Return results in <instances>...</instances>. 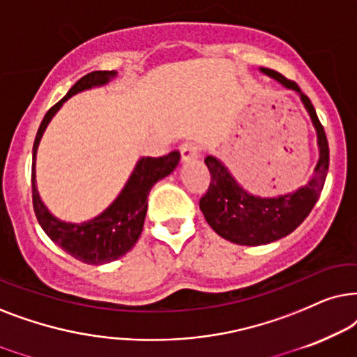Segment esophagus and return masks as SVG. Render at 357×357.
Segmentation results:
<instances>
[{
  "label": "esophagus",
  "instance_id": "34e87169",
  "mask_svg": "<svg viewBox=\"0 0 357 357\" xmlns=\"http://www.w3.org/2000/svg\"><path fill=\"white\" fill-rule=\"evenodd\" d=\"M179 150H181L183 160H191V158H196V156L199 155L201 146H199L196 142H184Z\"/></svg>",
  "mask_w": 357,
  "mask_h": 357
}]
</instances>
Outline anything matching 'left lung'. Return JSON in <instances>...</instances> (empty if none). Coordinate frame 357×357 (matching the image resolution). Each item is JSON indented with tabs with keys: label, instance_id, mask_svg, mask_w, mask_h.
Listing matches in <instances>:
<instances>
[{
	"label": "left lung",
	"instance_id": "left-lung-1",
	"mask_svg": "<svg viewBox=\"0 0 357 357\" xmlns=\"http://www.w3.org/2000/svg\"><path fill=\"white\" fill-rule=\"evenodd\" d=\"M261 71L301 94L303 106L310 114L317 129L320 160L308 184L297 189L296 192L273 199L251 196L231 178L228 169L217 158L207 156L204 160L211 171V184L199 201V207L217 235L231 243L246 246L266 245L292 234L308 217L320 197L330 165V149L325 129L307 94L301 91L296 82L287 79L278 71L269 68H261Z\"/></svg>",
	"mask_w": 357,
	"mask_h": 357
}]
</instances>
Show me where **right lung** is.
<instances>
[{
  "instance_id": "add662e5",
  "label": "right lung",
  "mask_w": 357,
  "mask_h": 357,
  "mask_svg": "<svg viewBox=\"0 0 357 357\" xmlns=\"http://www.w3.org/2000/svg\"><path fill=\"white\" fill-rule=\"evenodd\" d=\"M114 76H116V71L106 70L91 71L79 78L70 88L66 96L47 111L44 121L40 122L39 130H37L34 149H32V204H34L37 220L54 243L73 258L88 264L111 263L132 250L144 230L146 196L150 194V189L156 181L168 176L178 166L179 158H181L178 150L165 156H158V158H151V156L142 158L137 163L126 188L111 204V207L106 208L99 217L84 222L82 225L60 222L47 211L36 188V153L47 123L70 96L83 91V89L106 84Z\"/></svg>"
}]
</instances>
